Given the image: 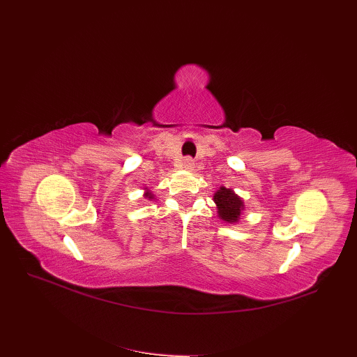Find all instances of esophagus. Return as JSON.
<instances>
[{
    "label": "esophagus",
    "mask_w": 357,
    "mask_h": 357,
    "mask_svg": "<svg viewBox=\"0 0 357 357\" xmlns=\"http://www.w3.org/2000/svg\"><path fill=\"white\" fill-rule=\"evenodd\" d=\"M182 167L187 169V170H191V169L194 167V162L191 160L190 157H185V158H183V160H182Z\"/></svg>",
    "instance_id": "1"
}]
</instances>
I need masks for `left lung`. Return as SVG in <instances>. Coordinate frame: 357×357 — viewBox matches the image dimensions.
<instances>
[{
  "instance_id": "1",
  "label": "left lung",
  "mask_w": 357,
  "mask_h": 357,
  "mask_svg": "<svg viewBox=\"0 0 357 357\" xmlns=\"http://www.w3.org/2000/svg\"><path fill=\"white\" fill-rule=\"evenodd\" d=\"M213 200L216 203L218 213L222 220L228 223H236L240 220L244 210V202L231 188L220 187L215 192Z\"/></svg>"
}]
</instances>
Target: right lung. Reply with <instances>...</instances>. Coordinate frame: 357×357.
Masks as SVG:
<instances>
[{
  "mask_svg": "<svg viewBox=\"0 0 357 357\" xmlns=\"http://www.w3.org/2000/svg\"><path fill=\"white\" fill-rule=\"evenodd\" d=\"M145 191H147V192H145V194H144V197H145V199H149V200H153V199H154V195H153V192H150V191H149V188H145Z\"/></svg>",
  "mask_w": 357,
  "mask_h": 357,
  "instance_id": "right-lung-1",
  "label": "right lung"
}]
</instances>
